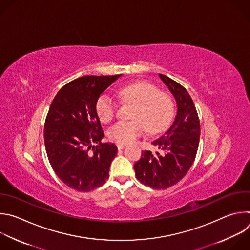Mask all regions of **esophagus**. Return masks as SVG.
<instances>
[{
	"instance_id": "1",
	"label": "esophagus",
	"mask_w": 250,
	"mask_h": 250,
	"mask_svg": "<svg viewBox=\"0 0 250 250\" xmlns=\"http://www.w3.org/2000/svg\"><path fill=\"white\" fill-rule=\"evenodd\" d=\"M125 146H126V144H125V143H117V147H118V149H119V150H121V149L125 148Z\"/></svg>"
}]
</instances>
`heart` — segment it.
<instances>
[{
    "label": "heart",
    "mask_w": 250,
    "mask_h": 250,
    "mask_svg": "<svg viewBox=\"0 0 250 250\" xmlns=\"http://www.w3.org/2000/svg\"><path fill=\"white\" fill-rule=\"evenodd\" d=\"M119 96L125 102L133 103L130 121H120L108 130V137L117 143H128L145 130L151 134L166 128L174 115V101L172 97L147 81L130 83L119 90ZM95 110L103 123L113 121L118 113V103L109 94L98 97Z\"/></svg>",
    "instance_id": "1"
}]
</instances>
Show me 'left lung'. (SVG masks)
<instances>
[{
  "instance_id": "obj_1",
  "label": "left lung",
  "mask_w": 250,
  "mask_h": 250,
  "mask_svg": "<svg viewBox=\"0 0 250 250\" xmlns=\"http://www.w3.org/2000/svg\"><path fill=\"white\" fill-rule=\"evenodd\" d=\"M159 75L176 98L177 117L172 126L152 142L162 153L143 151L133 168L136 179L144 186L167 189L187 175L194 162L199 145L200 122L187 89L172 78Z\"/></svg>"
}]
</instances>
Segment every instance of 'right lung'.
Returning a JSON list of instances; mask_svg holds the SVG:
<instances>
[{"label": "right lung", "mask_w": 250, "mask_h": 250, "mask_svg": "<svg viewBox=\"0 0 250 250\" xmlns=\"http://www.w3.org/2000/svg\"><path fill=\"white\" fill-rule=\"evenodd\" d=\"M120 76L85 75L66 83L47 114L44 141L51 167L64 185L77 191H91L109 178L118 149L101 142L104 132L95 104ZM92 143L99 145L92 146Z\"/></svg>", "instance_id": "add662e5"}]
</instances>
